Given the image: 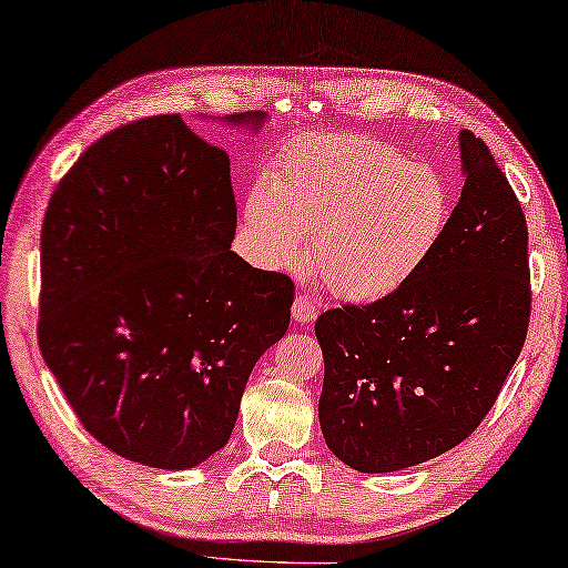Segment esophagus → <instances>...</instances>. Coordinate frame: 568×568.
<instances>
[{"instance_id": "1", "label": "esophagus", "mask_w": 568, "mask_h": 568, "mask_svg": "<svg viewBox=\"0 0 568 568\" xmlns=\"http://www.w3.org/2000/svg\"><path fill=\"white\" fill-rule=\"evenodd\" d=\"M320 310L317 304L312 302L310 294H296V300L292 304V317L296 324H310L314 317H317Z\"/></svg>"}]
</instances>
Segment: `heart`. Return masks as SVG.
<instances>
[{"label":"heart","instance_id":"b5f03b06","mask_svg":"<svg viewBox=\"0 0 568 568\" xmlns=\"http://www.w3.org/2000/svg\"><path fill=\"white\" fill-rule=\"evenodd\" d=\"M450 189L438 169L365 135H310L284 148L246 199V231L266 264L304 258L347 300L403 286L445 234Z\"/></svg>","mask_w":568,"mask_h":568}]
</instances>
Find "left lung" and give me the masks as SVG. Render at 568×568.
I'll list each match as a JSON object with an SVG mask.
<instances>
[{
  "mask_svg": "<svg viewBox=\"0 0 568 568\" xmlns=\"http://www.w3.org/2000/svg\"><path fill=\"white\" fill-rule=\"evenodd\" d=\"M463 191L430 258L403 286L314 324L327 448L393 473L463 443L494 407L531 314L524 211L488 145L460 130Z\"/></svg>",
  "mask_w": 568,
  "mask_h": 568,
  "instance_id": "obj_1",
  "label": "left lung"
}]
</instances>
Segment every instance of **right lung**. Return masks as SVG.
<instances>
[{
    "instance_id": "add662e5",
    "label": "right lung",
    "mask_w": 568,
    "mask_h": 568,
    "mask_svg": "<svg viewBox=\"0 0 568 568\" xmlns=\"http://www.w3.org/2000/svg\"><path fill=\"white\" fill-rule=\"evenodd\" d=\"M262 130L264 113L216 118ZM229 155L181 115L102 135L42 223L40 349L98 443L189 470L229 443L251 369L290 329V276L231 241Z\"/></svg>"
}]
</instances>
